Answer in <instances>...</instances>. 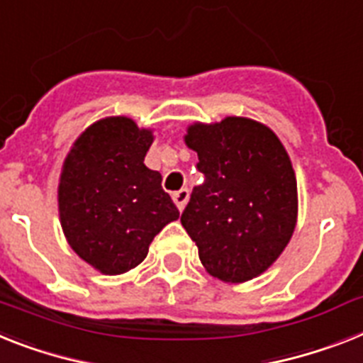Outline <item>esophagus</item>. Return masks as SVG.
Instances as JSON below:
<instances>
[{
    "mask_svg": "<svg viewBox=\"0 0 363 363\" xmlns=\"http://www.w3.org/2000/svg\"><path fill=\"white\" fill-rule=\"evenodd\" d=\"M188 197H190V191H188V188H181L179 191H173V201H175L177 208L179 210L184 208L188 203Z\"/></svg>",
    "mask_w": 363,
    "mask_h": 363,
    "instance_id": "esophagus-1",
    "label": "esophagus"
}]
</instances>
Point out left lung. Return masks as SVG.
<instances>
[{
    "label": "left lung",
    "mask_w": 363,
    "mask_h": 363,
    "mask_svg": "<svg viewBox=\"0 0 363 363\" xmlns=\"http://www.w3.org/2000/svg\"><path fill=\"white\" fill-rule=\"evenodd\" d=\"M205 182L191 190L182 227L210 275L245 282L267 269L290 242L297 181L284 145L266 125L225 118L188 129Z\"/></svg>",
    "instance_id": "8db88e82"
}]
</instances>
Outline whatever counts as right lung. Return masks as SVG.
Masks as SVG:
<instances>
[{
  "label": "right lung",
  "instance_id": "add662e5",
  "mask_svg": "<svg viewBox=\"0 0 363 363\" xmlns=\"http://www.w3.org/2000/svg\"><path fill=\"white\" fill-rule=\"evenodd\" d=\"M151 144V130L106 118L79 136L64 162L62 230L73 251L105 275L138 266L155 236L179 218L162 175L144 164Z\"/></svg>",
  "mask_w": 363,
  "mask_h": 363
}]
</instances>
